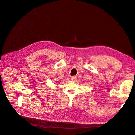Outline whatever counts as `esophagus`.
<instances>
[{"label":"esophagus","instance_id":"34e87169","mask_svg":"<svg viewBox=\"0 0 135 135\" xmlns=\"http://www.w3.org/2000/svg\"><path fill=\"white\" fill-rule=\"evenodd\" d=\"M76 80V76H73V77L71 78V80L72 81H75Z\"/></svg>","mask_w":135,"mask_h":135}]
</instances>
